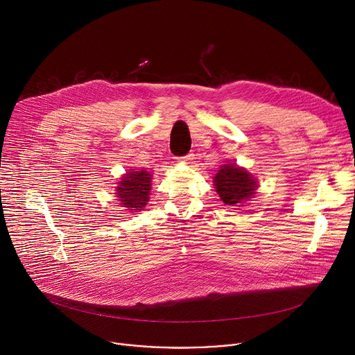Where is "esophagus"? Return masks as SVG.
I'll list each match as a JSON object with an SVG mask.
<instances>
[{
    "mask_svg": "<svg viewBox=\"0 0 355 355\" xmlns=\"http://www.w3.org/2000/svg\"><path fill=\"white\" fill-rule=\"evenodd\" d=\"M192 160H193V155H187V156H184V157H181V162L182 163H185V164H189V163H192Z\"/></svg>",
    "mask_w": 355,
    "mask_h": 355,
    "instance_id": "1",
    "label": "esophagus"
}]
</instances>
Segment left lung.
I'll use <instances>...</instances> for the list:
<instances>
[{"instance_id":"left-lung-1","label":"left lung","mask_w":355,"mask_h":355,"mask_svg":"<svg viewBox=\"0 0 355 355\" xmlns=\"http://www.w3.org/2000/svg\"><path fill=\"white\" fill-rule=\"evenodd\" d=\"M218 195L227 207L245 204L257 189V181L248 171L236 166L225 164L214 178Z\"/></svg>"}]
</instances>
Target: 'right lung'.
Wrapping results in <instances>:
<instances>
[{
	"label": "right lung",
	"mask_w": 355,
	"mask_h": 355,
	"mask_svg": "<svg viewBox=\"0 0 355 355\" xmlns=\"http://www.w3.org/2000/svg\"><path fill=\"white\" fill-rule=\"evenodd\" d=\"M118 184L115 193L122 208L130 212H139L146 207L151 189V174L148 171H129Z\"/></svg>",
	"instance_id": "add662e5"
}]
</instances>
